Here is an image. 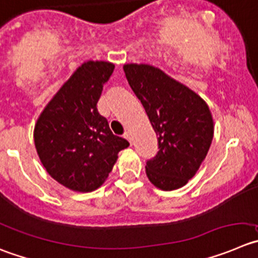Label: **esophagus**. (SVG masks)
Here are the masks:
<instances>
[{"label":"esophagus","instance_id":"obj_1","mask_svg":"<svg viewBox=\"0 0 258 258\" xmlns=\"http://www.w3.org/2000/svg\"><path fill=\"white\" fill-rule=\"evenodd\" d=\"M123 136H124V139H127V140H128L130 143H131V134H130L128 131H126V132H124V135H123Z\"/></svg>","mask_w":258,"mask_h":258}]
</instances>
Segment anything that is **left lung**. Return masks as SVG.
<instances>
[{"label":"left lung","mask_w":258,"mask_h":258,"mask_svg":"<svg viewBox=\"0 0 258 258\" xmlns=\"http://www.w3.org/2000/svg\"><path fill=\"white\" fill-rule=\"evenodd\" d=\"M123 70L158 135L159 151L146 162V175L163 191L180 188L196 174L210 149V109L201 96L158 67L128 63Z\"/></svg>","instance_id":"obj_1"}]
</instances>
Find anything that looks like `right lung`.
<instances>
[{
	"label": "right lung",
	"instance_id": "obj_1",
	"mask_svg": "<svg viewBox=\"0 0 258 258\" xmlns=\"http://www.w3.org/2000/svg\"><path fill=\"white\" fill-rule=\"evenodd\" d=\"M114 64L84 62L47 104L34 127V144L43 167L72 191L99 188L130 145L113 135L96 103Z\"/></svg>",
	"mask_w": 258,
	"mask_h": 258
}]
</instances>
